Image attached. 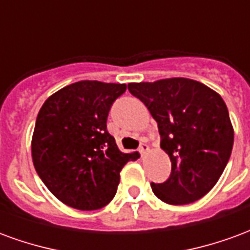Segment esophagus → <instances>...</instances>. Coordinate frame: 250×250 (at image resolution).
Masks as SVG:
<instances>
[{
    "instance_id": "obj_1",
    "label": "esophagus",
    "mask_w": 250,
    "mask_h": 250,
    "mask_svg": "<svg viewBox=\"0 0 250 250\" xmlns=\"http://www.w3.org/2000/svg\"><path fill=\"white\" fill-rule=\"evenodd\" d=\"M147 151H148V145H147L146 142H143V143H141V146H139V152H141L142 155H145Z\"/></svg>"
}]
</instances>
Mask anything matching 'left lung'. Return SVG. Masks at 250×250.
<instances>
[{"label": "left lung", "mask_w": 250, "mask_h": 250, "mask_svg": "<svg viewBox=\"0 0 250 250\" xmlns=\"http://www.w3.org/2000/svg\"><path fill=\"white\" fill-rule=\"evenodd\" d=\"M128 91L157 120L161 147L171 161L170 177L151 184L154 194L170 205L202 198L220 179L233 148L225 102L205 84L185 77L130 83Z\"/></svg>", "instance_id": "left-lung-1"}]
</instances>
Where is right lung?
Here are the masks:
<instances>
[{
    "instance_id": "right-lung-1",
    "label": "right lung",
    "mask_w": 250,
    "mask_h": 250,
    "mask_svg": "<svg viewBox=\"0 0 250 250\" xmlns=\"http://www.w3.org/2000/svg\"><path fill=\"white\" fill-rule=\"evenodd\" d=\"M125 84L83 80L62 88L42 104L32 138L33 165L62 204L96 210L111 202L125 163L139 152H122L107 118Z\"/></svg>"
}]
</instances>
